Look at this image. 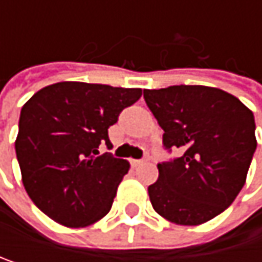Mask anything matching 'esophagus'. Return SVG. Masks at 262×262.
Instances as JSON below:
<instances>
[{"label":"esophagus","mask_w":262,"mask_h":262,"mask_svg":"<svg viewBox=\"0 0 262 262\" xmlns=\"http://www.w3.org/2000/svg\"><path fill=\"white\" fill-rule=\"evenodd\" d=\"M148 161V158L147 159H131V165L133 167H137V165H140V164H143V162H147Z\"/></svg>","instance_id":"34e87169"}]
</instances>
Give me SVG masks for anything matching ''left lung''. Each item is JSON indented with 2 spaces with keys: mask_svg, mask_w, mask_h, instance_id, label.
<instances>
[{
  "mask_svg": "<svg viewBox=\"0 0 262 262\" xmlns=\"http://www.w3.org/2000/svg\"><path fill=\"white\" fill-rule=\"evenodd\" d=\"M164 129L167 150L181 156L158 164L148 187L153 209L177 225H202L224 212L245 184L256 150L255 117L234 95L206 85L143 90Z\"/></svg>",
  "mask_w": 262,
  "mask_h": 262,
  "instance_id": "obj_1",
  "label": "left lung"
}]
</instances>
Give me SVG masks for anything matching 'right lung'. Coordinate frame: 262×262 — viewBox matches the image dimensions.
I'll return each instance as SVG.
<instances>
[{"instance_id": "add662e5", "label": "right lung", "mask_w": 262, "mask_h": 262, "mask_svg": "<svg viewBox=\"0 0 262 262\" xmlns=\"http://www.w3.org/2000/svg\"><path fill=\"white\" fill-rule=\"evenodd\" d=\"M140 97V89L63 81L25 103L15 151L23 186L43 214L82 228L111 211L129 162L98 148L109 145L107 128Z\"/></svg>"}]
</instances>
